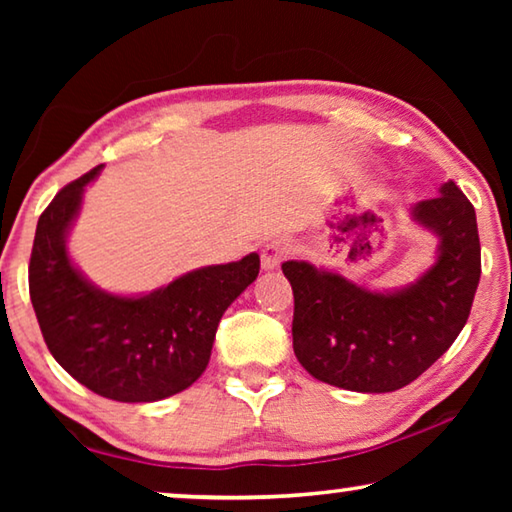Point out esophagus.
I'll use <instances>...</instances> for the list:
<instances>
[{"label":"esophagus","mask_w":512,"mask_h":512,"mask_svg":"<svg viewBox=\"0 0 512 512\" xmlns=\"http://www.w3.org/2000/svg\"><path fill=\"white\" fill-rule=\"evenodd\" d=\"M289 253L291 248L284 239L268 241V244L262 248V268L264 271H275V268L289 257Z\"/></svg>","instance_id":"1"}]
</instances>
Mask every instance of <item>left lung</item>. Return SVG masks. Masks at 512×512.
Here are the masks:
<instances>
[{
	"mask_svg": "<svg viewBox=\"0 0 512 512\" xmlns=\"http://www.w3.org/2000/svg\"><path fill=\"white\" fill-rule=\"evenodd\" d=\"M411 207L438 239L436 262L393 291H370L309 262L282 264L293 289V352L311 377L357 393H391L418 379L456 341L481 277L476 214L454 180Z\"/></svg>",
	"mask_w": 512,
	"mask_h": 512,
	"instance_id": "1",
	"label": "left lung"
}]
</instances>
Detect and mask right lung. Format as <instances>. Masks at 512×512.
I'll use <instances>...</instances> for the list:
<instances>
[{
  "label": "right lung",
  "mask_w": 512,
  "mask_h": 512,
  "mask_svg": "<svg viewBox=\"0 0 512 512\" xmlns=\"http://www.w3.org/2000/svg\"><path fill=\"white\" fill-rule=\"evenodd\" d=\"M101 169L60 189L40 214L31 302L49 352L76 381L115 402H158L203 375L219 320L257 280L259 255L196 268L142 296L99 289L74 266L67 237Z\"/></svg>",
  "instance_id": "obj_1"
}]
</instances>
